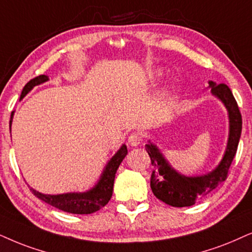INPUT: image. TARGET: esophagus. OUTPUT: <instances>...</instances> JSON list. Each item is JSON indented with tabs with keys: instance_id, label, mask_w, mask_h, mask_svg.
Masks as SVG:
<instances>
[{
	"instance_id": "obj_1",
	"label": "esophagus",
	"mask_w": 252,
	"mask_h": 252,
	"mask_svg": "<svg viewBox=\"0 0 252 252\" xmlns=\"http://www.w3.org/2000/svg\"><path fill=\"white\" fill-rule=\"evenodd\" d=\"M142 141H143V137H142L141 133H138V132L131 133V135H130L129 138H128V143L131 146L139 145L142 143Z\"/></svg>"
}]
</instances>
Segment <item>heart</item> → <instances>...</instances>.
I'll return each instance as SVG.
<instances>
[{
  "instance_id": "obj_1",
  "label": "heart",
  "mask_w": 252,
  "mask_h": 252,
  "mask_svg": "<svg viewBox=\"0 0 252 252\" xmlns=\"http://www.w3.org/2000/svg\"><path fill=\"white\" fill-rule=\"evenodd\" d=\"M155 73H156V74H158V73H159V72H155Z\"/></svg>"
}]
</instances>
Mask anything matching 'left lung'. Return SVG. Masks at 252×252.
<instances>
[{
    "label": "left lung",
    "instance_id": "8db88e82",
    "mask_svg": "<svg viewBox=\"0 0 252 252\" xmlns=\"http://www.w3.org/2000/svg\"><path fill=\"white\" fill-rule=\"evenodd\" d=\"M212 94L222 101L229 115V137L224 156L218 167L208 174L197 177H186L178 173L159 151L155 144L149 141L145 145L146 152L151 158L154 171L151 174V186L155 196L172 207H189L197 200L208 195L228 177L229 167L236 155L238 142L242 132V115L230 88L225 84L216 85L209 81Z\"/></svg>",
    "mask_w": 252,
    "mask_h": 252
}]
</instances>
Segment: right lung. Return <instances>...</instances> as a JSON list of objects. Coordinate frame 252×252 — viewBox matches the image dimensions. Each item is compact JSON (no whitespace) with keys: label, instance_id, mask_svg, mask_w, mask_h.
<instances>
[{"label":"right lung","instance_id":"obj_1","mask_svg":"<svg viewBox=\"0 0 252 252\" xmlns=\"http://www.w3.org/2000/svg\"><path fill=\"white\" fill-rule=\"evenodd\" d=\"M47 80H49V76L44 74L31 79L24 86L20 100H22L34 86L43 84V82ZM12 116H14V111L11 113L10 124L12 122ZM126 154H128V149H126V145L123 144L119 151L108 161L97 184L95 185L93 189L87 190V192L65 193L58 194V195H50V194H43L38 192V190H34L33 189H30L33 193V195H36L38 199L43 200L44 202L56 207V208L60 209V211L71 213V214H92V213L97 212L98 209H101L109 202L110 197L113 195L114 180H115L116 171Z\"/></svg>","mask_w":252,"mask_h":252}]
</instances>
